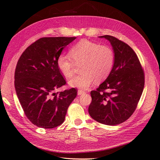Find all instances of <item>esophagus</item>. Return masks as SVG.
I'll return each mask as SVG.
<instances>
[{"mask_svg": "<svg viewBox=\"0 0 160 160\" xmlns=\"http://www.w3.org/2000/svg\"><path fill=\"white\" fill-rule=\"evenodd\" d=\"M86 93V92H84V91H83V90H78V95H82V94H84Z\"/></svg>", "mask_w": 160, "mask_h": 160, "instance_id": "esophagus-1", "label": "esophagus"}]
</instances>
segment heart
<instances>
[{
  "mask_svg": "<svg viewBox=\"0 0 160 160\" xmlns=\"http://www.w3.org/2000/svg\"><path fill=\"white\" fill-rule=\"evenodd\" d=\"M115 61V54L109 46L100 45L88 40H81L69 50V54H61L57 66L66 78L74 74L75 64H80L81 73L68 81L73 88L87 89L96 82L105 80L109 76Z\"/></svg>",
  "mask_w": 160,
  "mask_h": 160,
  "instance_id": "obj_1",
  "label": "heart"
}]
</instances>
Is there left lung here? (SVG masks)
<instances>
[{
	"label": "left lung",
	"mask_w": 160,
	"mask_h": 160,
	"mask_svg": "<svg viewBox=\"0 0 160 160\" xmlns=\"http://www.w3.org/2000/svg\"><path fill=\"white\" fill-rule=\"evenodd\" d=\"M115 61L110 74L96 90L90 92V116L108 126L125 122L135 111L144 87V73L136 54L130 46L109 35Z\"/></svg>",
	"instance_id": "obj_1"
}]
</instances>
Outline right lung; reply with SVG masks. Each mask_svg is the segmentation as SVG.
<instances>
[{"label":"right lung","mask_w":160,"mask_h":160,"mask_svg":"<svg viewBox=\"0 0 160 160\" xmlns=\"http://www.w3.org/2000/svg\"><path fill=\"white\" fill-rule=\"evenodd\" d=\"M76 38H40L24 51L18 61L14 73L17 95L25 115L39 128L51 129L62 124L77 95L75 88L54 92L66 84L56 61Z\"/></svg>","instance_id":"obj_1"}]
</instances>
